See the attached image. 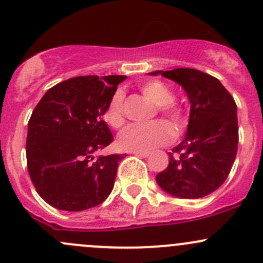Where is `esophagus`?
<instances>
[{
	"mask_svg": "<svg viewBox=\"0 0 263 263\" xmlns=\"http://www.w3.org/2000/svg\"><path fill=\"white\" fill-rule=\"evenodd\" d=\"M135 155L139 156V158H147L150 154H148V153H135Z\"/></svg>",
	"mask_w": 263,
	"mask_h": 263,
	"instance_id": "esophagus-1",
	"label": "esophagus"
}]
</instances>
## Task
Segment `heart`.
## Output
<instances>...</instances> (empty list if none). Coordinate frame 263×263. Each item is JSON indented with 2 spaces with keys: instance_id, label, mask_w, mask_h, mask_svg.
I'll list each match as a JSON object with an SVG mask.
<instances>
[{
  "instance_id": "b5f03b06",
  "label": "heart",
  "mask_w": 263,
  "mask_h": 263,
  "mask_svg": "<svg viewBox=\"0 0 263 263\" xmlns=\"http://www.w3.org/2000/svg\"><path fill=\"white\" fill-rule=\"evenodd\" d=\"M140 90L156 105L158 113L173 127L176 134L185 126L184 112L173 102L174 92L171 87L159 80H148L140 85ZM103 119L113 128H119L124 123V95L122 90H116L103 113ZM173 140V131L163 122L146 124H129L118 135L117 144L124 151L150 153L154 148L165 146Z\"/></svg>"
}]
</instances>
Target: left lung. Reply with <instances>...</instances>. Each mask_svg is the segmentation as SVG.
Segmentation results:
<instances>
[{"label": "left lung", "mask_w": 263, "mask_h": 263, "mask_svg": "<svg viewBox=\"0 0 263 263\" xmlns=\"http://www.w3.org/2000/svg\"><path fill=\"white\" fill-rule=\"evenodd\" d=\"M148 75L179 84L191 103L185 137L172 148L168 168L156 176V183L176 197H205L225 182L237 156V104L216 78L195 68Z\"/></svg>", "instance_id": "8db88e82"}]
</instances>
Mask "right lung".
Segmentation results:
<instances>
[{"mask_svg":"<svg viewBox=\"0 0 263 263\" xmlns=\"http://www.w3.org/2000/svg\"><path fill=\"white\" fill-rule=\"evenodd\" d=\"M126 76H79L50 87L31 113L26 163L42 198L58 210L82 211L112 192L121 154L94 158L113 141L103 113Z\"/></svg>","mask_w":263,"mask_h":263,"instance_id":"1","label":"right lung"}]
</instances>
